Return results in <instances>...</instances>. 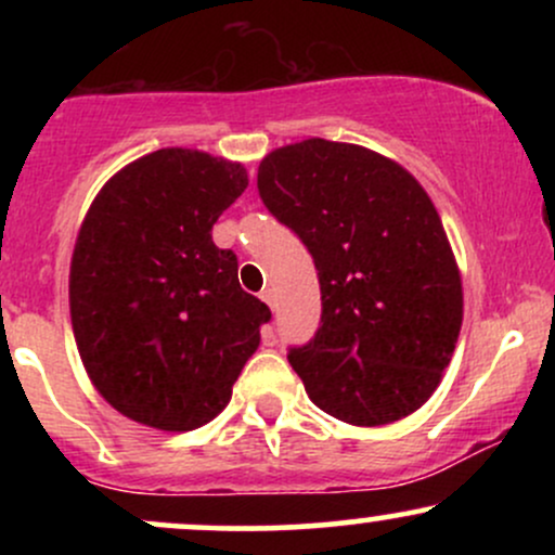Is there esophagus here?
Returning a JSON list of instances; mask_svg holds the SVG:
<instances>
[{
	"instance_id": "obj_1",
	"label": "esophagus",
	"mask_w": 555,
	"mask_h": 555,
	"mask_svg": "<svg viewBox=\"0 0 555 555\" xmlns=\"http://www.w3.org/2000/svg\"><path fill=\"white\" fill-rule=\"evenodd\" d=\"M260 299H263V302L269 305L271 310L276 308V297H273V289H263V292H260Z\"/></svg>"
}]
</instances>
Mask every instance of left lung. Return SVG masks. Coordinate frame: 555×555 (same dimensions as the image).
I'll list each match as a JSON object with an SVG mask.
<instances>
[{"label":"left lung","instance_id":"left-lung-1","mask_svg":"<svg viewBox=\"0 0 555 555\" xmlns=\"http://www.w3.org/2000/svg\"><path fill=\"white\" fill-rule=\"evenodd\" d=\"M258 193L313 256L321 326L289 365L349 425H386L441 384L462 328V279L428 193L391 158L310 138L260 162Z\"/></svg>","mask_w":555,"mask_h":555}]
</instances>
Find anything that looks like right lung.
Segmentation results:
<instances>
[{
    "instance_id": "add662e5",
    "label": "right lung",
    "mask_w": 555,
    "mask_h": 555,
    "mask_svg": "<svg viewBox=\"0 0 555 555\" xmlns=\"http://www.w3.org/2000/svg\"><path fill=\"white\" fill-rule=\"evenodd\" d=\"M247 188L242 164L162 149L95 195L69 266V313L93 386L158 430H193L227 406L269 305L237 282L211 229Z\"/></svg>"
}]
</instances>
